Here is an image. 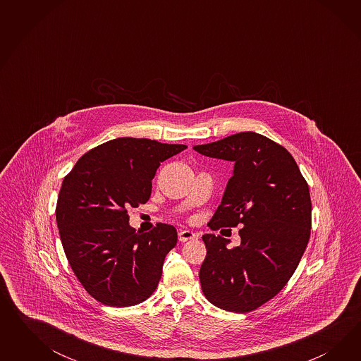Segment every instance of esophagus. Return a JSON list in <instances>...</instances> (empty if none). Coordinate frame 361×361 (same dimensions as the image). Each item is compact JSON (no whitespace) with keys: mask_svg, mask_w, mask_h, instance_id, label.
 <instances>
[{"mask_svg":"<svg viewBox=\"0 0 361 361\" xmlns=\"http://www.w3.org/2000/svg\"><path fill=\"white\" fill-rule=\"evenodd\" d=\"M197 237L198 235H197L196 233H193L192 230L183 229L178 231V240H180V242L196 240Z\"/></svg>","mask_w":361,"mask_h":361,"instance_id":"obj_1","label":"esophagus"}]
</instances>
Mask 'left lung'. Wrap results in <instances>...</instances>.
<instances>
[{
  "mask_svg": "<svg viewBox=\"0 0 361 361\" xmlns=\"http://www.w3.org/2000/svg\"><path fill=\"white\" fill-rule=\"evenodd\" d=\"M204 156L234 163L212 229L242 226L240 245L204 234L202 293L214 306L249 312L276 295L293 276L311 230V198L294 157L255 132L195 145Z\"/></svg>",
  "mask_w": 361,
  "mask_h": 361,
  "instance_id": "1",
  "label": "left lung"
}]
</instances>
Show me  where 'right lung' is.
<instances>
[{
  "label": "right lung",
  "mask_w": 361,
  "mask_h": 361,
  "mask_svg": "<svg viewBox=\"0 0 361 361\" xmlns=\"http://www.w3.org/2000/svg\"><path fill=\"white\" fill-rule=\"evenodd\" d=\"M185 148L119 137L85 153L66 176L55 210L59 235L79 282L100 303L133 306L156 290L177 231L165 224L136 231L127 209L149 200L160 163Z\"/></svg>",
  "instance_id": "right-lung-1"
}]
</instances>
